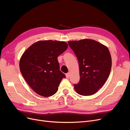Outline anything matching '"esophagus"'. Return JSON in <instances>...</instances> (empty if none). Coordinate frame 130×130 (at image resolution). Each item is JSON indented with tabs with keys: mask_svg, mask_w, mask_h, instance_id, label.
Returning a JSON list of instances; mask_svg holds the SVG:
<instances>
[{
	"mask_svg": "<svg viewBox=\"0 0 130 130\" xmlns=\"http://www.w3.org/2000/svg\"><path fill=\"white\" fill-rule=\"evenodd\" d=\"M66 78H69L70 77V73H67V74H66Z\"/></svg>",
	"mask_w": 130,
	"mask_h": 130,
	"instance_id": "1",
	"label": "esophagus"
}]
</instances>
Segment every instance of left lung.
Wrapping results in <instances>:
<instances>
[{
  "mask_svg": "<svg viewBox=\"0 0 130 130\" xmlns=\"http://www.w3.org/2000/svg\"><path fill=\"white\" fill-rule=\"evenodd\" d=\"M76 56L80 80L74 84L79 95L88 96L96 93L106 82L112 67V58L108 48L96 40L83 39L68 42Z\"/></svg>",
  "mask_w": 130,
  "mask_h": 130,
  "instance_id": "obj_1",
  "label": "left lung"
}]
</instances>
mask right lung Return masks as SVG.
<instances>
[{
	"label": "right lung",
	"instance_id": "1",
	"mask_svg": "<svg viewBox=\"0 0 130 130\" xmlns=\"http://www.w3.org/2000/svg\"><path fill=\"white\" fill-rule=\"evenodd\" d=\"M67 47L65 42L40 40L23 54L19 61L20 72L38 95L48 97L57 92L61 80L65 77L59 70L57 57Z\"/></svg>",
	"mask_w": 130,
	"mask_h": 130
}]
</instances>
